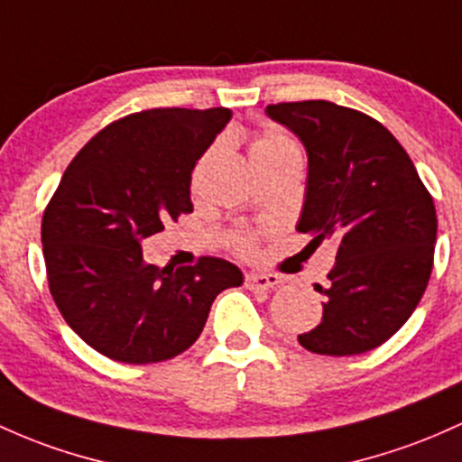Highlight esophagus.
<instances>
[{"mask_svg": "<svg viewBox=\"0 0 462 462\" xmlns=\"http://www.w3.org/2000/svg\"><path fill=\"white\" fill-rule=\"evenodd\" d=\"M276 285H281V276L276 273H247L245 276V287L252 291H267Z\"/></svg>", "mask_w": 462, "mask_h": 462, "instance_id": "obj_1", "label": "esophagus"}]
</instances>
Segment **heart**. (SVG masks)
<instances>
[{
    "instance_id": "1",
    "label": "heart",
    "mask_w": 462,
    "mask_h": 462,
    "mask_svg": "<svg viewBox=\"0 0 462 462\" xmlns=\"http://www.w3.org/2000/svg\"><path fill=\"white\" fill-rule=\"evenodd\" d=\"M289 151H296L293 142L287 138V135L276 134V131H267L258 138L254 144H252V162L261 160V157H272V155H281V153H289ZM241 252H250L252 250V241L247 236H239L236 241Z\"/></svg>"
}]
</instances>
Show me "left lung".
I'll use <instances>...</instances> for the list:
<instances>
[{
    "label": "left lung",
    "mask_w": 462,
    "mask_h": 462,
    "mask_svg": "<svg viewBox=\"0 0 462 462\" xmlns=\"http://www.w3.org/2000/svg\"><path fill=\"white\" fill-rule=\"evenodd\" d=\"M305 144L309 171L296 230L337 243L322 320L298 336L318 355H359L417 309L434 263L437 210L405 149L371 116L328 100L267 105Z\"/></svg>",
    "instance_id": "1"
}]
</instances>
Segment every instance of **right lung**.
<instances>
[{
    "instance_id": "obj_1",
    "label": "right lung",
    "mask_w": 462,
    "mask_h": 462,
    "mask_svg": "<svg viewBox=\"0 0 462 462\" xmlns=\"http://www.w3.org/2000/svg\"><path fill=\"white\" fill-rule=\"evenodd\" d=\"M230 109H146L116 120L65 169L42 221L50 293L69 328L123 364L184 353L204 331L212 302L243 273L223 258L157 267L142 241L192 212L197 160Z\"/></svg>"
}]
</instances>
